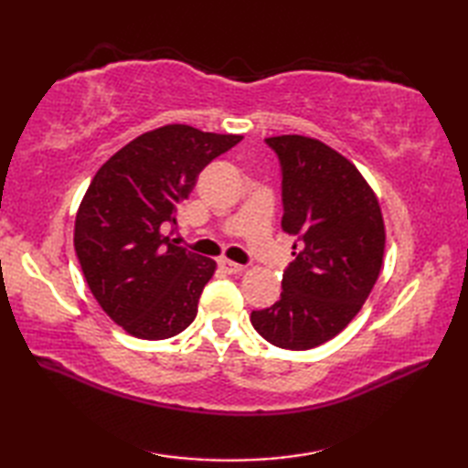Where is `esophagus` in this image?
<instances>
[{
  "instance_id": "obj_1",
  "label": "esophagus",
  "mask_w": 468,
  "mask_h": 468,
  "mask_svg": "<svg viewBox=\"0 0 468 468\" xmlns=\"http://www.w3.org/2000/svg\"><path fill=\"white\" fill-rule=\"evenodd\" d=\"M218 267H221V270H223L225 273H229V275L243 271V265H241V263H235V261H231V260H218Z\"/></svg>"
}]
</instances>
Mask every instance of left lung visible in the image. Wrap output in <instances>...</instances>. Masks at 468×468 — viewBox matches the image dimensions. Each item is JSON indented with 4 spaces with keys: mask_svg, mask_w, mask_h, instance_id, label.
<instances>
[{
    "mask_svg": "<svg viewBox=\"0 0 468 468\" xmlns=\"http://www.w3.org/2000/svg\"><path fill=\"white\" fill-rule=\"evenodd\" d=\"M265 143L282 163V229L297 243L280 302L251 312V324L273 346L310 350L362 310L382 270L384 218L372 186L332 146L302 134Z\"/></svg>",
    "mask_w": 468,
    "mask_h": 468,
    "instance_id": "left-lung-1",
    "label": "left lung"
}]
</instances>
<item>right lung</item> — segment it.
<instances>
[{
  "label": "right lung",
  "mask_w": 468,
  "mask_h": 468,
  "mask_svg": "<svg viewBox=\"0 0 468 468\" xmlns=\"http://www.w3.org/2000/svg\"><path fill=\"white\" fill-rule=\"evenodd\" d=\"M241 134L165 124L98 168L76 213L74 250L102 310L134 337L166 340L191 325L217 263L165 235L198 173Z\"/></svg>",
  "instance_id": "add662e5"
}]
</instances>
